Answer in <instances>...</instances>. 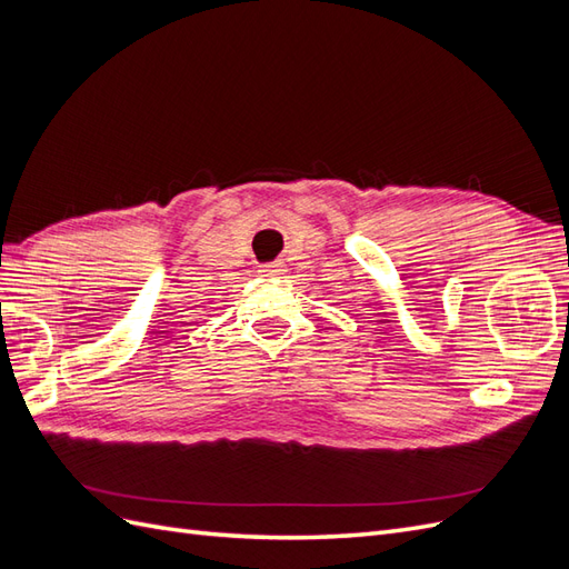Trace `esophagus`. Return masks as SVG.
I'll return each mask as SVG.
<instances>
[{
    "label": "esophagus",
    "instance_id": "1",
    "mask_svg": "<svg viewBox=\"0 0 569 569\" xmlns=\"http://www.w3.org/2000/svg\"><path fill=\"white\" fill-rule=\"evenodd\" d=\"M261 272H263V274H282V272H284V263H282V261L266 263V266L261 268Z\"/></svg>",
    "mask_w": 569,
    "mask_h": 569
}]
</instances>
